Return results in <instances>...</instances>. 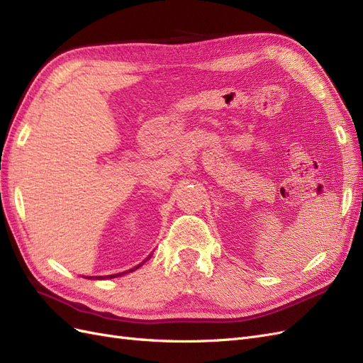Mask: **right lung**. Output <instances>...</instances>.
I'll return each instance as SVG.
<instances>
[{
  "mask_svg": "<svg viewBox=\"0 0 363 363\" xmlns=\"http://www.w3.org/2000/svg\"><path fill=\"white\" fill-rule=\"evenodd\" d=\"M140 265H138L136 268H133V269H130V271H135V269H138ZM123 274H125V272H121V274H113V276H107L108 279H113V277H118V276H123ZM86 279H94V277H86ZM96 279V277H95ZM98 279H100V277H98Z\"/></svg>",
  "mask_w": 363,
  "mask_h": 363,
  "instance_id": "add662e5",
  "label": "right lung"
}]
</instances>
